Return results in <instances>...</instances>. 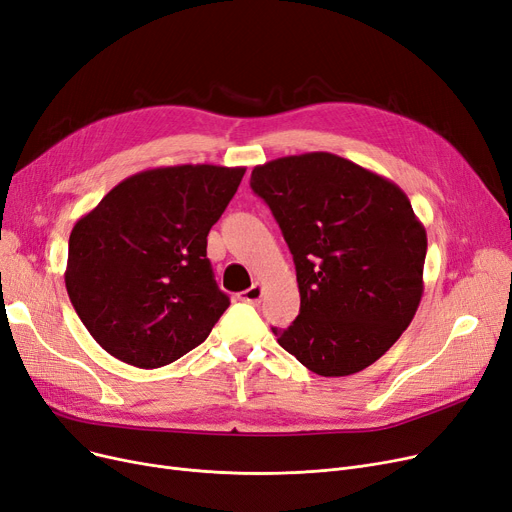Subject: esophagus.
<instances>
[{
    "instance_id": "1",
    "label": "esophagus",
    "mask_w": 512,
    "mask_h": 512,
    "mask_svg": "<svg viewBox=\"0 0 512 512\" xmlns=\"http://www.w3.org/2000/svg\"><path fill=\"white\" fill-rule=\"evenodd\" d=\"M261 297H263V286L257 282L251 288H247V291L240 293V301L244 303H259Z\"/></svg>"
}]
</instances>
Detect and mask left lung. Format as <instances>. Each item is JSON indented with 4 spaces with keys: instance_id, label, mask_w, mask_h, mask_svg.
I'll use <instances>...</instances> for the list:
<instances>
[{
    "instance_id": "obj_1",
    "label": "left lung",
    "mask_w": 512,
    "mask_h": 512,
    "mask_svg": "<svg viewBox=\"0 0 512 512\" xmlns=\"http://www.w3.org/2000/svg\"><path fill=\"white\" fill-rule=\"evenodd\" d=\"M251 188L293 253L301 309L278 343L320 376L370 364L410 326L425 284L427 232L406 192L330 152L257 165Z\"/></svg>"
}]
</instances>
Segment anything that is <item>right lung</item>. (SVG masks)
<instances>
[{
  "instance_id": "obj_1",
  "label": "right lung",
  "mask_w": 512,
  "mask_h": 512,
  "mask_svg": "<svg viewBox=\"0 0 512 512\" xmlns=\"http://www.w3.org/2000/svg\"><path fill=\"white\" fill-rule=\"evenodd\" d=\"M247 167L173 165L129 175L69 238L66 293L96 343L117 360L161 368L201 345L230 299L207 236Z\"/></svg>"
}]
</instances>
